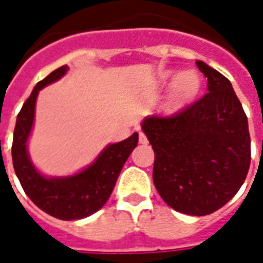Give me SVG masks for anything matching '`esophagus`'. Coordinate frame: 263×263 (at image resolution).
<instances>
[{
    "label": "esophagus",
    "mask_w": 263,
    "mask_h": 263,
    "mask_svg": "<svg viewBox=\"0 0 263 263\" xmlns=\"http://www.w3.org/2000/svg\"><path fill=\"white\" fill-rule=\"evenodd\" d=\"M139 143H148V138L145 137V134L143 132H139Z\"/></svg>",
    "instance_id": "34e87169"
}]
</instances>
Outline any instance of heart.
Instances as JSON below:
<instances>
[{"mask_svg": "<svg viewBox=\"0 0 263 263\" xmlns=\"http://www.w3.org/2000/svg\"><path fill=\"white\" fill-rule=\"evenodd\" d=\"M171 84L169 96L166 98V114H177L187 108L193 103L201 90V77L193 69L176 70L167 69L160 71L158 76V86L166 87Z\"/></svg>", "mask_w": 263, "mask_h": 263, "instance_id": "b5f03b06", "label": "heart"}]
</instances>
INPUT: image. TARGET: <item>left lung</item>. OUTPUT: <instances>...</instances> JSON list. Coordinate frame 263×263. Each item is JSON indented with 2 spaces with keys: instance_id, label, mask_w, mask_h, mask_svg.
Returning a JSON list of instances; mask_svg holds the SVG:
<instances>
[{
  "instance_id": "1",
  "label": "left lung",
  "mask_w": 263,
  "mask_h": 263,
  "mask_svg": "<svg viewBox=\"0 0 263 263\" xmlns=\"http://www.w3.org/2000/svg\"><path fill=\"white\" fill-rule=\"evenodd\" d=\"M209 92L171 118L146 117L141 124L155 152L154 183L179 213L207 215L242 186L251 163L248 120L231 81L201 60Z\"/></svg>"
}]
</instances>
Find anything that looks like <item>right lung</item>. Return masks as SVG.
Masks as SVG:
<instances>
[{
	"mask_svg": "<svg viewBox=\"0 0 263 263\" xmlns=\"http://www.w3.org/2000/svg\"><path fill=\"white\" fill-rule=\"evenodd\" d=\"M69 66H62L37 83L20 114L12 141V163L22 189L28 197L46 214L59 220L86 218L107 203L122 166L137 148L138 134L121 142L108 143L91 163L69 176H46L33 165L28 143L35 122V107L43 87L60 80Z\"/></svg>",
	"mask_w": 263,
	"mask_h": 263,
	"instance_id": "obj_1",
	"label": "right lung"
}]
</instances>
